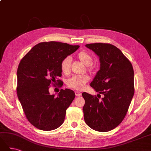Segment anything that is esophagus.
<instances>
[{
    "label": "esophagus",
    "mask_w": 151,
    "mask_h": 151,
    "mask_svg": "<svg viewBox=\"0 0 151 151\" xmlns=\"http://www.w3.org/2000/svg\"><path fill=\"white\" fill-rule=\"evenodd\" d=\"M75 94H76V96H81V93L80 92H79V91H76Z\"/></svg>",
    "instance_id": "obj_1"
}]
</instances>
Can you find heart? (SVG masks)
<instances>
[{
    "instance_id": "heart-1",
    "label": "heart",
    "mask_w": 151,
    "mask_h": 151,
    "mask_svg": "<svg viewBox=\"0 0 151 151\" xmlns=\"http://www.w3.org/2000/svg\"><path fill=\"white\" fill-rule=\"evenodd\" d=\"M77 58L86 65L87 70L89 72H93L96 68V63L92 62L93 57L88 52L82 51L77 55ZM71 58L70 57H66L60 62V69L63 74L68 75L70 72ZM89 80V76L88 74L76 75L72 76L67 81V85L70 88L76 89H82L84 88L86 84Z\"/></svg>"
}]
</instances>
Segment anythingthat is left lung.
Returning a JSON list of instances; mask_svg holds the SVG:
<instances>
[{
    "label": "left lung",
    "mask_w": 151,
    "mask_h": 151,
    "mask_svg": "<svg viewBox=\"0 0 151 151\" xmlns=\"http://www.w3.org/2000/svg\"><path fill=\"white\" fill-rule=\"evenodd\" d=\"M99 56L100 70L90 86L104 95L82 94L85 122L91 129L105 132L116 128L124 119L134 94L133 67L120 49L109 43L86 45Z\"/></svg>",
    "instance_id": "obj_1"
}]
</instances>
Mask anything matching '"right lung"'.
Wrapping results in <instances>:
<instances>
[{
	"label": "right lung",
	"instance_id": "1",
	"mask_svg": "<svg viewBox=\"0 0 151 151\" xmlns=\"http://www.w3.org/2000/svg\"><path fill=\"white\" fill-rule=\"evenodd\" d=\"M79 48V45L57 42H42L21 59L17 72V97L27 119L40 130H55L64 121L74 92L61 89L55 97L48 89L51 84L63 86L58 79L62 76L60 62Z\"/></svg>",
	"mask_w": 151,
	"mask_h": 151
}]
</instances>
